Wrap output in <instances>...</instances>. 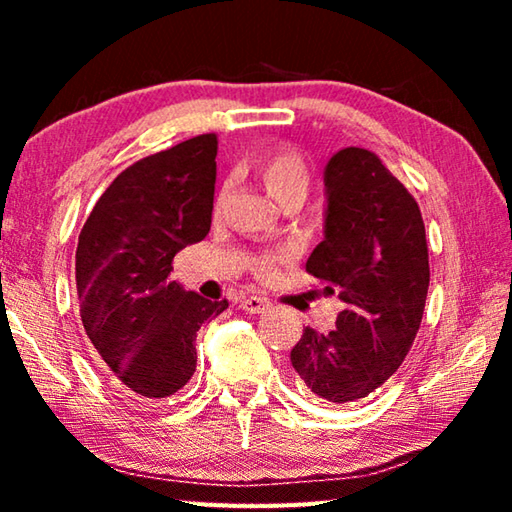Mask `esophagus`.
I'll list each match as a JSON object with an SVG mask.
<instances>
[{
    "mask_svg": "<svg viewBox=\"0 0 512 512\" xmlns=\"http://www.w3.org/2000/svg\"><path fill=\"white\" fill-rule=\"evenodd\" d=\"M268 307H271V302L259 296H248L241 300V309L248 311V314H264Z\"/></svg>",
    "mask_w": 512,
    "mask_h": 512,
    "instance_id": "34e87169",
    "label": "esophagus"
}]
</instances>
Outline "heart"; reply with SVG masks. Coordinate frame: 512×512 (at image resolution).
I'll use <instances>...</instances> for the list:
<instances>
[{
  "instance_id": "obj_1",
  "label": "heart",
  "mask_w": 512,
  "mask_h": 512,
  "mask_svg": "<svg viewBox=\"0 0 512 512\" xmlns=\"http://www.w3.org/2000/svg\"><path fill=\"white\" fill-rule=\"evenodd\" d=\"M259 178L277 203L289 201H305L311 187V171L307 160L293 149H277L268 153L259 164ZM255 273L259 277H273L275 259L264 257L255 264Z\"/></svg>"
}]
</instances>
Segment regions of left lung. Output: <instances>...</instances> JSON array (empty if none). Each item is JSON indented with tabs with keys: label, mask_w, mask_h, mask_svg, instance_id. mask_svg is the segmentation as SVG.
<instances>
[{
	"label": "left lung",
	"mask_w": 512,
	"mask_h": 512,
	"mask_svg": "<svg viewBox=\"0 0 512 512\" xmlns=\"http://www.w3.org/2000/svg\"><path fill=\"white\" fill-rule=\"evenodd\" d=\"M325 189V239L305 268L345 309L332 332H302L291 366L320 400L352 404L409 354L427 302L429 250L418 203L372 151L334 153Z\"/></svg>",
	"instance_id": "8db88e82"
}]
</instances>
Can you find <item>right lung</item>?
<instances>
[{
    "label": "right lung",
    "mask_w": 512,
    "mask_h": 512,
    "mask_svg": "<svg viewBox=\"0 0 512 512\" xmlns=\"http://www.w3.org/2000/svg\"><path fill=\"white\" fill-rule=\"evenodd\" d=\"M214 133L137 160L112 180L76 248L85 334L121 386L160 400L196 372V332L228 309L171 280L173 257L212 225Z\"/></svg>",
    "instance_id": "right-lung-1"
}]
</instances>
